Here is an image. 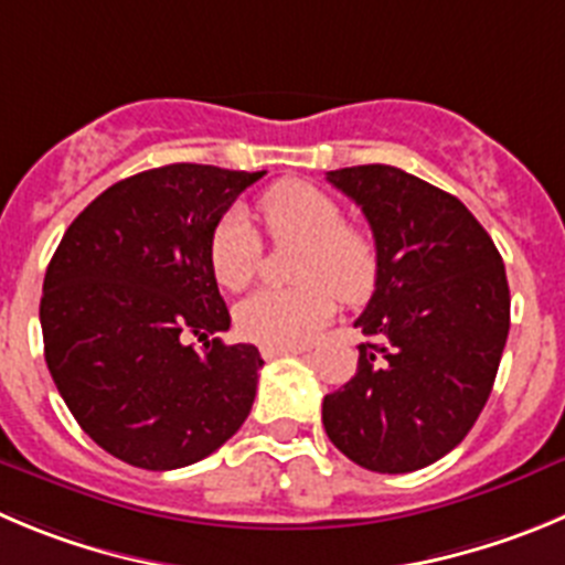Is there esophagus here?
<instances>
[{
	"label": "esophagus",
	"instance_id": "34e87169",
	"mask_svg": "<svg viewBox=\"0 0 565 565\" xmlns=\"http://www.w3.org/2000/svg\"><path fill=\"white\" fill-rule=\"evenodd\" d=\"M287 354H303V348H281V345H262V356L265 360H276V356H287Z\"/></svg>",
	"mask_w": 565,
	"mask_h": 565
}]
</instances>
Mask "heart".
I'll return each instance as SVG.
<instances>
[{
	"label": "heart",
	"mask_w": 565,
	"mask_h": 565,
	"mask_svg": "<svg viewBox=\"0 0 565 565\" xmlns=\"http://www.w3.org/2000/svg\"><path fill=\"white\" fill-rule=\"evenodd\" d=\"M262 217L276 239L303 242L295 278L300 287H265L236 307V331L262 345L292 348L331 320L337 298L362 303L376 287L379 256L371 236L345 223L340 203L303 181H281L262 198ZM262 242L242 209L225 211L209 239V265L225 289L253 281Z\"/></svg>",
	"instance_id": "heart-1"
}]
</instances>
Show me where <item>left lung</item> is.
Instances as JSON below:
<instances>
[{
    "mask_svg": "<svg viewBox=\"0 0 565 565\" xmlns=\"http://www.w3.org/2000/svg\"><path fill=\"white\" fill-rule=\"evenodd\" d=\"M376 239L379 276L356 329V376L323 398L337 449L379 473L431 466L488 402L510 331L504 262L455 198L398 167L326 172Z\"/></svg>",
    "mask_w": 565,
    "mask_h": 565,
    "instance_id": "left-lung-1",
    "label": "left lung"
}]
</instances>
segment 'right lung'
<instances>
[{
	"label": "right lung",
	"mask_w": 565,
	"mask_h": 565,
	"mask_svg": "<svg viewBox=\"0 0 565 565\" xmlns=\"http://www.w3.org/2000/svg\"><path fill=\"white\" fill-rule=\"evenodd\" d=\"M262 175L170 163L125 178L77 214L46 267L52 382L81 429L128 466H192L250 415L265 362L256 345L214 337L231 315L209 239Z\"/></svg>",
	"instance_id": "obj_1"
}]
</instances>
